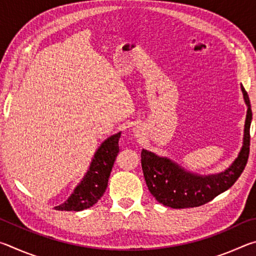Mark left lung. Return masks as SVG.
Here are the masks:
<instances>
[{"label": "left lung", "instance_id": "1", "mask_svg": "<svg viewBox=\"0 0 256 256\" xmlns=\"http://www.w3.org/2000/svg\"><path fill=\"white\" fill-rule=\"evenodd\" d=\"M245 104L248 105L244 138L240 154L230 166L219 174L198 175L185 170L178 164L166 157H159L148 150H142L141 164L146 186L159 203L174 208H194L206 204L232 188L244 170L250 154V128L252 110L248 94L240 86Z\"/></svg>", "mask_w": 256, "mask_h": 256}]
</instances>
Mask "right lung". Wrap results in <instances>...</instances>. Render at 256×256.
<instances>
[{
  "mask_svg": "<svg viewBox=\"0 0 256 256\" xmlns=\"http://www.w3.org/2000/svg\"><path fill=\"white\" fill-rule=\"evenodd\" d=\"M120 132L110 136L97 149L89 170L68 200L55 206L60 211H81L97 203L107 188L112 168L120 151Z\"/></svg>",
  "mask_w": 256,
  "mask_h": 256,
  "instance_id": "right-lung-1",
  "label": "right lung"
}]
</instances>
